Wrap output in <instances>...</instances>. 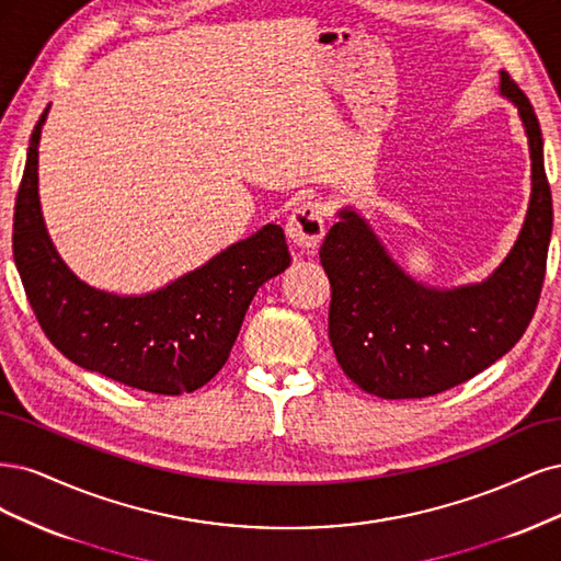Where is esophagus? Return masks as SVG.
Returning <instances> with one entry per match:
<instances>
[{
    "instance_id": "esophagus-1",
    "label": "esophagus",
    "mask_w": 561,
    "mask_h": 561,
    "mask_svg": "<svg viewBox=\"0 0 561 561\" xmlns=\"http://www.w3.org/2000/svg\"><path fill=\"white\" fill-rule=\"evenodd\" d=\"M327 232L323 224V207L319 203H302L298 205L286 221V234L300 251H314Z\"/></svg>"
}]
</instances>
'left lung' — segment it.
Returning <instances> with one entry per match:
<instances>
[{
	"mask_svg": "<svg viewBox=\"0 0 561 561\" xmlns=\"http://www.w3.org/2000/svg\"><path fill=\"white\" fill-rule=\"evenodd\" d=\"M531 151V201L519 240L496 273L438 291L410 279L352 209L319 249L331 282L329 337L340 368L379 399H424L457 387L515 347L536 312L552 234L543 135L529 98L501 71Z\"/></svg>",
	"mask_w": 561,
	"mask_h": 561,
	"instance_id": "8db88e82",
	"label": "left lung"
}]
</instances>
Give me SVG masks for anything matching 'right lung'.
<instances>
[{
    "label": "right lung",
    "instance_id": "obj_1",
    "mask_svg": "<svg viewBox=\"0 0 561 561\" xmlns=\"http://www.w3.org/2000/svg\"><path fill=\"white\" fill-rule=\"evenodd\" d=\"M46 114L48 106L32 130L13 211V261L42 331L77 366L125 387L162 396L201 389L228 360L259 286L291 263L284 230L267 224L156 294L98 291L62 263L42 219Z\"/></svg>",
    "mask_w": 561,
    "mask_h": 561
}]
</instances>
